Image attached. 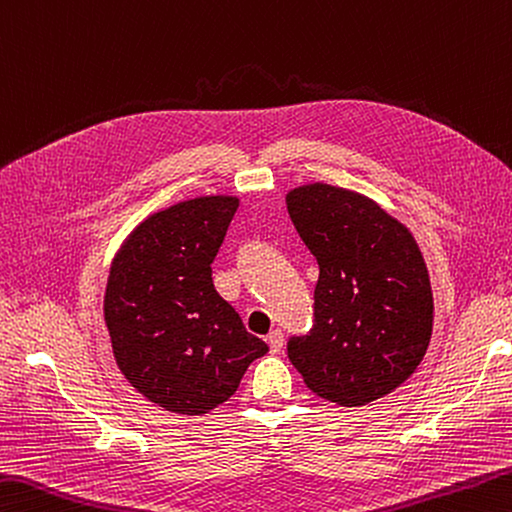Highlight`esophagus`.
I'll return each instance as SVG.
<instances>
[{"mask_svg":"<svg viewBox=\"0 0 512 512\" xmlns=\"http://www.w3.org/2000/svg\"><path fill=\"white\" fill-rule=\"evenodd\" d=\"M268 346H270V353H279V350L284 348V333H282V330H273V333L268 335Z\"/></svg>","mask_w":512,"mask_h":512,"instance_id":"1","label":"esophagus"}]
</instances>
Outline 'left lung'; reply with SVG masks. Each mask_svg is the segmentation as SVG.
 I'll use <instances>...</instances> for the list:
<instances>
[{
    "instance_id": "left-lung-1",
    "label": "left lung",
    "mask_w": 512,
    "mask_h": 512,
    "mask_svg": "<svg viewBox=\"0 0 512 512\" xmlns=\"http://www.w3.org/2000/svg\"><path fill=\"white\" fill-rule=\"evenodd\" d=\"M315 255V319L288 359L319 397L364 406L404 384L433 333V290L410 230L353 190L308 184L286 195Z\"/></svg>"
}]
</instances>
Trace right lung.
Segmentation results:
<instances>
[{
    "mask_svg": "<svg viewBox=\"0 0 512 512\" xmlns=\"http://www.w3.org/2000/svg\"><path fill=\"white\" fill-rule=\"evenodd\" d=\"M237 197L179 202L144 219L110 264L104 317L115 362L135 390L170 413L204 415L268 353L213 284Z\"/></svg>",
    "mask_w": 512,
    "mask_h": 512,
    "instance_id": "add662e5",
    "label": "right lung"
}]
</instances>
